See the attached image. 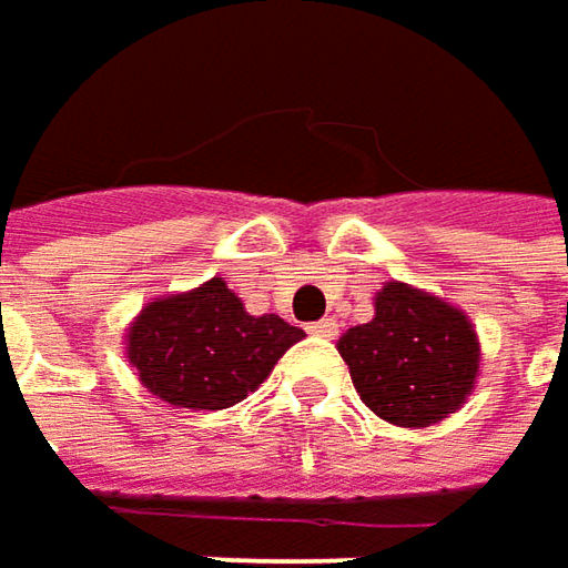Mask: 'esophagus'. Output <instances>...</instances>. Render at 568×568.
Listing matches in <instances>:
<instances>
[{
  "mask_svg": "<svg viewBox=\"0 0 568 568\" xmlns=\"http://www.w3.org/2000/svg\"><path fill=\"white\" fill-rule=\"evenodd\" d=\"M308 334H315V337H334L337 334V321L334 317H321L315 324H308Z\"/></svg>",
  "mask_w": 568,
  "mask_h": 568,
  "instance_id": "obj_1",
  "label": "esophagus"
}]
</instances>
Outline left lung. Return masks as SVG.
Listing matches in <instances>:
<instances>
[{"label": "left lung", "mask_w": 568, "mask_h": 568, "mask_svg": "<svg viewBox=\"0 0 568 568\" xmlns=\"http://www.w3.org/2000/svg\"><path fill=\"white\" fill-rule=\"evenodd\" d=\"M337 351L366 408L398 427L453 415L479 376V337L469 317L405 283H385L376 317L351 327Z\"/></svg>", "instance_id": "1"}]
</instances>
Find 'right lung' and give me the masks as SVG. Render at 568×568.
Segmentation results:
<instances>
[{
  "mask_svg": "<svg viewBox=\"0 0 568 568\" xmlns=\"http://www.w3.org/2000/svg\"><path fill=\"white\" fill-rule=\"evenodd\" d=\"M305 337L280 315H251L224 280L148 302L128 327V359L156 398L217 412L247 398Z\"/></svg>",
  "mask_w": 568,
  "mask_h": 568,
  "instance_id": "1",
  "label": "right lung"
}]
</instances>
